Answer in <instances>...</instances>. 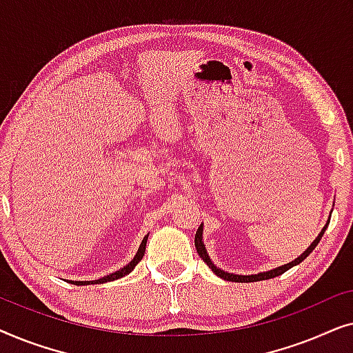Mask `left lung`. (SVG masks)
I'll use <instances>...</instances> for the list:
<instances>
[{"instance_id": "left-lung-1", "label": "left lung", "mask_w": 353, "mask_h": 353, "mask_svg": "<svg viewBox=\"0 0 353 353\" xmlns=\"http://www.w3.org/2000/svg\"><path fill=\"white\" fill-rule=\"evenodd\" d=\"M326 228H327V225L325 226V228L321 230V233L318 234V238L313 241L312 243V245L310 248H308L305 252H303L301 257H297L296 260H294V262H291V263H286V265H283V267H278V268H274V270H270V272H265V273H259V274H250V276H243V274H231V273H226V272H223V270H220V268H216V267H214V263L210 262V259H209V255H207V250H205V248H204V243H202V226H199V228H197V231H196V238H194V244H196V250H197V254L201 255V259L204 260V262L209 265V267L212 268V272H214L216 276H220V278H223V279H226V281H233V283H254V281H262V279H272V278H274V276H279V274H283L284 272H288L289 268H292V267H296V265H299L301 262H303V260H305L308 255L312 254V250L316 248V244L320 243V239H321V236L325 234V231H326Z\"/></svg>"}]
</instances>
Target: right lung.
Returning <instances> with one entry per match:
<instances>
[{"mask_svg": "<svg viewBox=\"0 0 353 353\" xmlns=\"http://www.w3.org/2000/svg\"><path fill=\"white\" fill-rule=\"evenodd\" d=\"M146 243H148V236H144L143 243H141V245H139V249H138L137 255H134V259L128 265H125L122 270H119V272L110 273V274H108V276H104V278L94 279V281H74V284H77V286H85V284H103V283L114 281V279H119V278L125 276V274H128L134 267H137L139 262H141V259H143V255H144V250H146Z\"/></svg>", "mask_w": 353, "mask_h": 353, "instance_id": "obj_1", "label": "right lung"}]
</instances>
